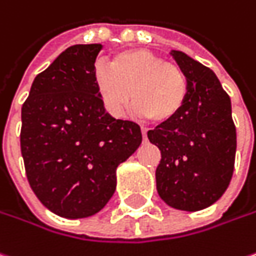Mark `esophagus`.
I'll list each match as a JSON object with an SVG mask.
<instances>
[{"mask_svg": "<svg viewBox=\"0 0 256 256\" xmlns=\"http://www.w3.org/2000/svg\"><path fill=\"white\" fill-rule=\"evenodd\" d=\"M142 134H143V139H146V136H148V128H142Z\"/></svg>", "mask_w": 256, "mask_h": 256, "instance_id": "34e87169", "label": "esophagus"}]
</instances>
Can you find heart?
<instances>
[{"label":"heart","mask_w":256,"mask_h":256,"mask_svg":"<svg viewBox=\"0 0 256 256\" xmlns=\"http://www.w3.org/2000/svg\"><path fill=\"white\" fill-rule=\"evenodd\" d=\"M93 78L102 104L113 117H122L130 104L153 123H168L184 108L189 82L184 72L149 50L133 48L116 54L110 64H94Z\"/></svg>","instance_id":"b5f03b06"}]
</instances>
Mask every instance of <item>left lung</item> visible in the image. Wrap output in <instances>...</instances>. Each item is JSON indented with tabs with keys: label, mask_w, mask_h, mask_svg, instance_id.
I'll return each mask as SVG.
<instances>
[{
	"label": "left lung",
	"mask_w": 256,
	"mask_h": 256,
	"mask_svg": "<svg viewBox=\"0 0 256 256\" xmlns=\"http://www.w3.org/2000/svg\"><path fill=\"white\" fill-rule=\"evenodd\" d=\"M189 82L180 113L148 132L162 159L156 188L162 199L179 210L196 212L214 205L232 179L236 128L230 98L215 72L182 51H170Z\"/></svg>",
	"instance_id": "1"
}]
</instances>
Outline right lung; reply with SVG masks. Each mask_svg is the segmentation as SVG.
<instances>
[{"label":"right lung","mask_w":256,"mask_h":256,"mask_svg":"<svg viewBox=\"0 0 256 256\" xmlns=\"http://www.w3.org/2000/svg\"><path fill=\"white\" fill-rule=\"evenodd\" d=\"M102 44H76L34 78L21 108V154L28 184L52 214L68 219L102 210L116 169L142 143L140 126L112 117L93 78Z\"/></svg>","instance_id":"obj_1"}]
</instances>
